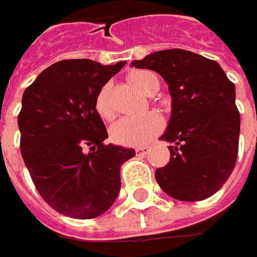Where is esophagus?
Wrapping results in <instances>:
<instances>
[{"instance_id":"34e87169","label":"esophagus","mask_w":257,"mask_h":257,"mask_svg":"<svg viewBox=\"0 0 257 257\" xmlns=\"http://www.w3.org/2000/svg\"><path fill=\"white\" fill-rule=\"evenodd\" d=\"M136 152H137V154H147V152H149V147L147 146H140V147H137L136 149Z\"/></svg>"}]
</instances>
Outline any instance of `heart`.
<instances>
[{"label":"heart","instance_id":"heart-1","mask_svg":"<svg viewBox=\"0 0 257 257\" xmlns=\"http://www.w3.org/2000/svg\"><path fill=\"white\" fill-rule=\"evenodd\" d=\"M154 78L156 75L152 71H146V70H137L128 75L130 83L147 95L152 91ZM108 93H110V85H103L94 100L95 111L103 120H111L114 115L113 107L108 100ZM162 125H163L162 118L153 113L143 114L137 117H123L111 124L110 139L114 143L121 146H142L159 133L162 130Z\"/></svg>","mask_w":257,"mask_h":257}]
</instances>
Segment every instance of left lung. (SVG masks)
<instances>
[{"label":"left lung","instance_id":"8db88e82","mask_svg":"<svg viewBox=\"0 0 257 257\" xmlns=\"http://www.w3.org/2000/svg\"><path fill=\"white\" fill-rule=\"evenodd\" d=\"M132 67L162 75L172 95L170 120L160 137L170 143V160L154 173L159 186L182 202L210 197L237 159L240 114L234 84L216 61L180 48L152 53Z\"/></svg>","mask_w":257,"mask_h":257}]
</instances>
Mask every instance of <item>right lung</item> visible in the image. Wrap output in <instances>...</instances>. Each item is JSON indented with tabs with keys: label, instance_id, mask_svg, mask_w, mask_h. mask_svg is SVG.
Here are the masks:
<instances>
[{
	"label": "right lung",
	"instance_id": "1",
	"mask_svg": "<svg viewBox=\"0 0 257 257\" xmlns=\"http://www.w3.org/2000/svg\"><path fill=\"white\" fill-rule=\"evenodd\" d=\"M125 65L64 60L45 68L23 94L18 115L21 154L41 197L58 213L94 219L117 199L120 167L134 149L108 137L94 100Z\"/></svg>",
	"mask_w": 257,
	"mask_h": 257
}]
</instances>
